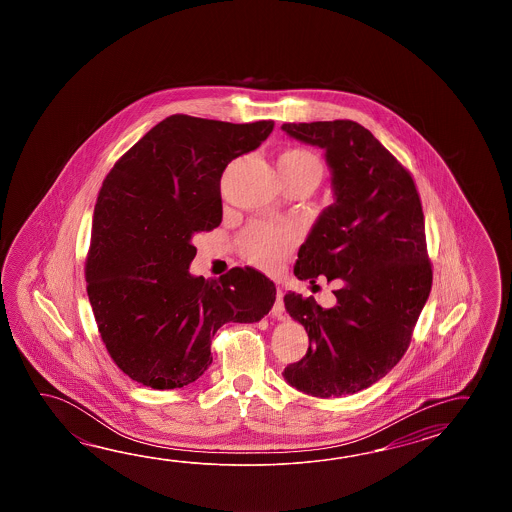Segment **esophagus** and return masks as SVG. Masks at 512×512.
Here are the masks:
<instances>
[{"mask_svg":"<svg viewBox=\"0 0 512 512\" xmlns=\"http://www.w3.org/2000/svg\"><path fill=\"white\" fill-rule=\"evenodd\" d=\"M271 313L272 316H276V318H283V313H285V304H283V293L280 287L276 289V300H274V305H272Z\"/></svg>","mask_w":512,"mask_h":512,"instance_id":"1","label":"esophagus"}]
</instances>
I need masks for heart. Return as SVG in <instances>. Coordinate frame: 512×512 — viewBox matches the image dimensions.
<instances>
[{
	"instance_id": "heart-1",
	"label": "heart",
	"mask_w": 512,
	"mask_h": 512,
	"mask_svg": "<svg viewBox=\"0 0 512 512\" xmlns=\"http://www.w3.org/2000/svg\"><path fill=\"white\" fill-rule=\"evenodd\" d=\"M276 166L282 181L307 179L311 185L316 186L322 177V164L318 157L305 148H289L280 153ZM294 243L296 238L291 230L252 225L240 238V252L252 265L263 271H272L293 251Z\"/></svg>"
}]
</instances>
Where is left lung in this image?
I'll return each instance as SVG.
<instances>
[{
  "label": "left lung",
  "mask_w": 512,
  "mask_h": 512,
  "mask_svg": "<svg viewBox=\"0 0 512 512\" xmlns=\"http://www.w3.org/2000/svg\"><path fill=\"white\" fill-rule=\"evenodd\" d=\"M282 130L326 150L337 197L300 247L294 274L340 285L331 309L285 294L309 348L283 377L313 397L351 395L403 359L432 289L421 197L412 174L359 122H287Z\"/></svg>",
  "instance_id": "1"
}]
</instances>
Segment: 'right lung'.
<instances>
[{"label":"right lung","instance_id":"add662e5","mask_svg":"<svg viewBox=\"0 0 512 512\" xmlns=\"http://www.w3.org/2000/svg\"><path fill=\"white\" fill-rule=\"evenodd\" d=\"M274 122L232 124L172 115L133 144L98 192L86 258L87 296L109 357L153 390L197 381L227 322L251 324L271 311L274 283L252 267L218 280L192 276V238L223 218L219 181L252 152Z\"/></svg>","mask_w":512,"mask_h":512}]
</instances>
